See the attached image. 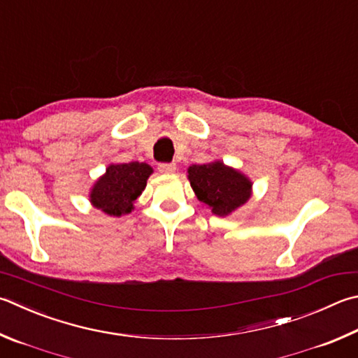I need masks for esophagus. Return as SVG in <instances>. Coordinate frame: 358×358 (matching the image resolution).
I'll return each mask as SVG.
<instances>
[{
  "label": "esophagus",
  "mask_w": 358,
  "mask_h": 358,
  "mask_svg": "<svg viewBox=\"0 0 358 358\" xmlns=\"http://www.w3.org/2000/svg\"><path fill=\"white\" fill-rule=\"evenodd\" d=\"M159 172L162 173H173L175 171H177V166L172 164V162H162V164H159Z\"/></svg>",
  "instance_id": "esophagus-1"
}]
</instances>
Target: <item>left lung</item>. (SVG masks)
Wrapping results in <instances>:
<instances>
[{"instance_id":"1","label":"left lung","mask_w":358,"mask_h":358,"mask_svg":"<svg viewBox=\"0 0 358 358\" xmlns=\"http://www.w3.org/2000/svg\"><path fill=\"white\" fill-rule=\"evenodd\" d=\"M187 180L197 199L220 217L236 211L252 197L253 183L250 178L238 169L224 164L222 161L189 166Z\"/></svg>"}]
</instances>
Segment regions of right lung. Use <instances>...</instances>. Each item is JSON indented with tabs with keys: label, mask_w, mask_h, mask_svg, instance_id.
Here are the masks:
<instances>
[{
	"label": "right lung",
	"mask_w": 358,
	"mask_h": 358,
	"mask_svg": "<svg viewBox=\"0 0 358 358\" xmlns=\"http://www.w3.org/2000/svg\"><path fill=\"white\" fill-rule=\"evenodd\" d=\"M153 173L147 162L109 164L106 172L95 181L89 192L90 205L108 216L120 217L134 210V201L145 189L147 180Z\"/></svg>",
	"instance_id": "1"
}]
</instances>
